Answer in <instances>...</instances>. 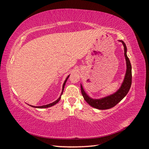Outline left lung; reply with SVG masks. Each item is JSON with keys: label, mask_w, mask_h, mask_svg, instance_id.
<instances>
[{"label": "left lung", "mask_w": 149, "mask_h": 149, "mask_svg": "<svg viewBox=\"0 0 149 149\" xmlns=\"http://www.w3.org/2000/svg\"><path fill=\"white\" fill-rule=\"evenodd\" d=\"M123 43L124 48V56L126 61L127 69L125 74L124 79L122 83L120 88L115 93L108 96L102 97L101 99H92L85 93L84 90L81 84V90L82 95L89 104L93 107L96 108L97 109H108L114 107L116 104L123 100L127 95L132 84V66L130 60L127 55V47L125 43L123 40H119Z\"/></svg>", "instance_id": "8db88e82"}]
</instances>
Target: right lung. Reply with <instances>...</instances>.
<instances>
[{"mask_svg": "<svg viewBox=\"0 0 149 149\" xmlns=\"http://www.w3.org/2000/svg\"><path fill=\"white\" fill-rule=\"evenodd\" d=\"M69 76H70V75H68V77L66 78V79H65V82H64L63 84V88H62V91H61V95H60V97L58 98L56 101H54V102H52V103L48 104H47V105H44V106H31V105H30V106H31V107H35V108H47V107H51V106H54V105H55V104H56V103H58V102H59V101L60 100V99H61V96L62 94H63V92L64 88H65V84H66V82L67 79H68Z\"/></svg>", "mask_w": 149, "mask_h": 149, "instance_id": "right-lung-1", "label": "right lung"}]
</instances>
